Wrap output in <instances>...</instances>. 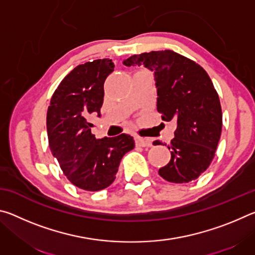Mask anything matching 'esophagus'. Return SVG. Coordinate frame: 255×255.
Here are the masks:
<instances>
[{"label":"esophagus","instance_id":"1","mask_svg":"<svg viewBox=\"0 0 255 255\" xmlns=\"http://www.w3.org/2000/svg\"><path fill=\"white\" fill-rule=\"evenodd\" d=\"M136 145L140 146V147H149L152 146V139L148 137H137L136 138Z\"/></svg>","mask_w":255,"mask_h":255}]
</instances>
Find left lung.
I'll use <instances>...</instances> for the list:
<instances>
[{
	"mask_svg": "<svg viewBox=\"0 0 255 255\" xmlns=\"http://www.w3.org/2000/svg\"><path fill=\"white\" fill-rule=\"evenodd\" d=\"M124 65H143L153 72L157 111L163 120L176 123L174 138L167 145L171 159L158 174L172 183L195 181L210 165L222 133V107L209 75L173 50L132 55Z\"/></svg>",
	"mask_w": 255,
	"mask_h": 255,
	"instance_id": "obj_1",
	"label": "left lung"
}]
</instances>
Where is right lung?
Wrapping results in <instances>:
<instances>
[{
  "instance_id": "add662e5",
  "label": "right lung",
  "mask_w": 255,
  "mask_h": 255,
  "mask_svg": "<svg viewBox=\"0 0 255 255\" xmlns=\"http://www.w3.org/2000/svg\"><path fill=\"white\" fill-rule=\"evenodd\" d=\"M112 59H96L76 66L60 82L47 111L49 147L64 174L77 188L100 191L116 179L120 161L135 147L130 135L97 139L90 115L101 117L103 84L114 71Z\"/></svg>"
}]
</instances>
